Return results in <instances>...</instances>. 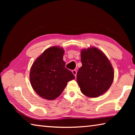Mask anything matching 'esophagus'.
Instances as JSON below:
<instances>
[{"label":"esophagus","instance_id":"esophagus-1","mask_svg":"<svg viewBox=\"0 0 135 135\" xmlns=\"http://www.w3.org/2000/svg\"><path fill=\"white\" fill-rule=\"evenodd\" d=\"M72 73H73V74L74 75V76H75V77H76L77 71H76V70H73V71H72Z\"/></svg>","mask_w":135,"mask_h":135}]
</instances>
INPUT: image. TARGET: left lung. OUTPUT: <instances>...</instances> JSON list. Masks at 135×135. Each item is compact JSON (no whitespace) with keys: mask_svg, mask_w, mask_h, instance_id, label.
Wrapping results in <instances>:
<instances>
[{"mask_svg":"<svg viewBox=\"0 0 135 135\" xmlns=\"http://www.w3.org/2000/svg\"><path fill=\"white\" fill-rule=\"evenodd\" d=\"M81 67L77 73L81 92L86 97L97 98L110 88L114 80L111 64L103 52L96 47L81 51Z\"/></svg>","mask_w":135,"mask_h":135,"instance_id":"1","label":"left lung"}]
</instances>
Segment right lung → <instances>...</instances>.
<instances>
[{"mask_svg": "<svg viewBox=\"0 0 135 135\" xmlns=\"http://www.w3.org/2000/svg\"><path fill=\"white\" fill-rule=\"evenodd\" d=\"M64 50L52 46L36 59L31 68L30 79L32 88L40 97L54 100L58 98L67 83L75 79L63 61Z\"/></svg>", "mask_w": 135, "mask_h": 135, "instance_id": "obj_1", "label": "right lung"}]
</instances>
